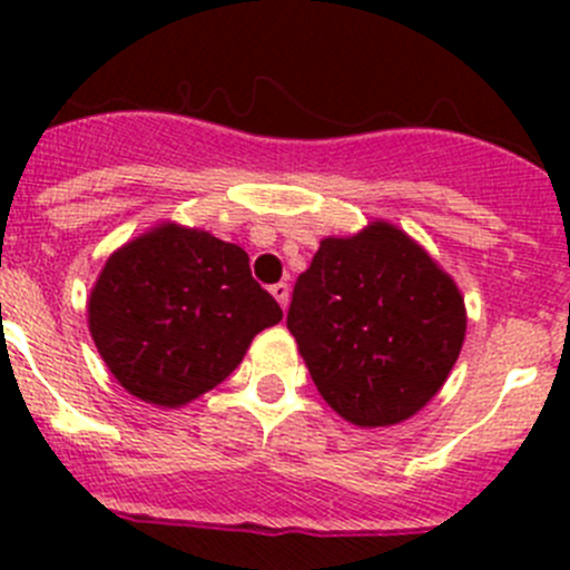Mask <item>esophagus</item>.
Segmentation results:
<instances>
[{
	"label": "esophagus",
	"mask_w": 570,
	"mask_h": 570,
	"mask_svg": "<svg viewBox=\"0 0 570 570\" xmlns=\"http://www.w3.org/2000/svg\"><path fill=\"white\" fill-rule=\"evenodd\" d=\"M269 292H273V297H275V301L281 303V308H286V306H289V286H286L284 281H278V284H273V286H269Z\"/></svg>",
	"instance_id": "34e87169"
}]
</instances>
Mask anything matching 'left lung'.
Returning <instances> with one entry per match:
<instances>
[{
    "label": "left lung",
    "instance_id": "obj_1",
    "mask_svg": "<svg viewBox=\"0 0 570 570\" xmlns=\"http://www.w3.org/2000/svg\"><path fill=\"white\" fill-rule=\"evenodd\" d=\"M286 327L322 400L358 428L422 411L461 355L455 281L392 223L325 237L297 278Z\"/></svg>",
    "mask_w": 570,
    "mask_h": 570
}]
</instances>
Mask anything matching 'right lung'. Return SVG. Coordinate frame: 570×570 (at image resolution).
<instances>
[{
    "label": "right lung",
    "instance_id": "right-lung-1",
    "mask_svg": "<svg viewBox=\"0 0 570 570\" xmlns=\"http://www.w3.org/2000/svg\"><path fill=\"white\" fill-rule=\"evenodd\" d=\"M281 317L248 253L176 223L115 250L88 301L90 336L115 381L163 407L226 381L253 336Z\"/></svg>",
    "mask_w": 570,
    "mask_h": 570
}]
</instances>
